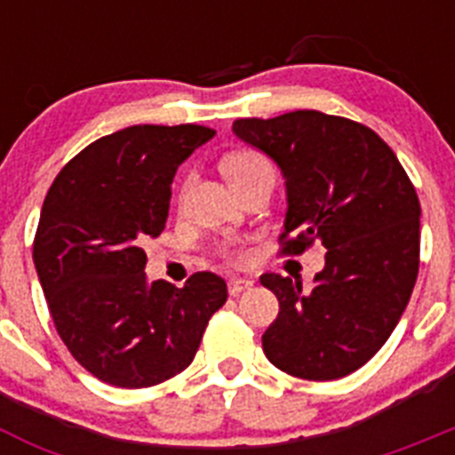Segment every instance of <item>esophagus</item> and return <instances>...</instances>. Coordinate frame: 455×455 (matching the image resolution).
I'll list each match as a JSON object with an SVG mask.
<instances>
[{
  "label": "esophagus",
  "instance_id": "esophagus-1",
  "mask_svg": "<svg viewBox=\"0 0 455 455\" xmlns=\"http://www.w3.org/2000/svg\"><path fill=\"white\" fill-rule=\"evenodd\" d=\"M248 289H252V280H246V277H232L230 283H228L230 296H239L241 291H248Z\"/></svg>",
  "mask_w": 455,
  "mask_h": 455
}]
</instances>
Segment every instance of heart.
Here are the masks:
<instances>
[{
	"mask_svg": "<svg viewBox=\"0 0 455 455\" xmlns=\"http://www.w3.org/2000/svg\"><path fill=\"white\" fill-rule=\"evenodd\" d=\"M264 166H268V162L257 152H235L223 162V168L228 172V178L232 180V184H236L241 178H246L252 171H259ZM220 252L232 262H243L246 259V251L241 246H225L220 248Z\"/></svg>",
	"mask_w": 455,
	"mask_h": 455,
	"instance_id": "b5f03b06",
	"label": "heart"
}]
</instances>
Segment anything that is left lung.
Segmentation results:
<instances>
[{
  "mask_svg": "<svg viewBox=\"0 0 455 455\" xmlns=\"http://www.w3.org/2000/svg\"><path fill=\"white\" fill-rule=\"evenodd\" d=\"M232 132L283 171V255L315 241L325 267L312 291L264 273L280 312L262 335L267 357L305 380H335L367 364L399 323L419 271V198L392 148L341 116L291 111L239 118Z\"/></svg>",
  "mask_w": 455,
  "mask_h": 455,
  "instance_id": "left-lung-1",
  "label": "left lung"
}]
</instances>
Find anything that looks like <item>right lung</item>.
Here are the masks:
<instances>
[{
	"label": "right lung",
	"mask_w": 455,
	"mask_h": 455,
	"mask_svg": "<svg viewBox=\"0 0 455 455\" xmlns=\"http://www.w3.org/2000/svg\"><path fill=\"white\" fill-rule=\"evenodd\" d=\"M216 132L134 124L102 136L63 166L34 239V264L56 332L86 371L114 387H152L184 371L216 309V273L182 289L148 283L143 243L164 232L180 164Z\"/></svg>",
	"instance_id": "right-lung-1"
}]
</instances>
